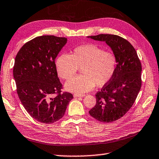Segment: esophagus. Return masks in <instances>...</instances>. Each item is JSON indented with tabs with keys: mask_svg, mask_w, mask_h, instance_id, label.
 I'll return each mask as SVG.
<instances>
[{
	"mask_svg": "<svg viewBox=\"0 0 159 159\" xmlns=\"http://www.w3.org/2000/svg\"><path fill=\"white\" fill-rule=\"evenodd\" d=\"M84 95H80V94H74V98H80V97H84Z\"/></svg>",
	"mask_w": 159,
	"mask_h": 159,
	"instance_id": "1",
	"label": "esophagus"
}]
</instances>
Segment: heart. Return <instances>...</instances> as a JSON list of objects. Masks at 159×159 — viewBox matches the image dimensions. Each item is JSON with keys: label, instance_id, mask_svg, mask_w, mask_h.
Masks as SVG:
<instances>
[{"label": "heart", "instance_id": "heart-1", "mask_svg": "<svg viewBox=\"0 0 159 159\" xmlns=\"http://www.w3.org/2000/svg\"><path fill=\"white\" fill-rule=\"evenodd\" d=\"M58 75L64 80L71 78L81 68L82 75L66 82V89L80 95L91 90L96 84L101 87L112 79L116 70V58L111 51L94 44L80 45L71 55L63 53L56 61Z\"/></svg>", "mask_w": 159, "mask_h": 159}]
</instances>
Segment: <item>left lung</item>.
Wrapping results in <instances>:
<instances>
[{
    "instance_id": "obj_1",
    "label": "left lung",
    "mask_w": 159,
    "mask_h": 159,
    "mask_svg": "<svg viewBox=\"0 0 159 159\" xmlns=\"http://www.w3.org/2000/svg\"><path fill=\"white\" fill-rule=\"evenodd\" d=\"M89 38L105 41L116 58L114 75L96 93V104L89 114L99 121H115L131 108L137 98L142 84L141 61L134 47L124 38L112 34Z\"/></svg>"
}]
</instances>
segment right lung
<instances>
[{
	"instance_id": "right-lung-1",
	"label": "right lung",
	"mask_w": 159,
	"mask_h": 159,
	"mask_svg": "<svg viewBox=\"0 0 159 159\" xmlns=\"http://www.w3.org/2000/svg\"><path fill=\"white\" fill-rule=\"evenodd\" d=\"M66 41L55 35L38 36L26 43L15 58L13 73L19 99L29 114L44 124L62 117L73 98L61 90L55 63Z\"/></svg>"
}]
</instances>
